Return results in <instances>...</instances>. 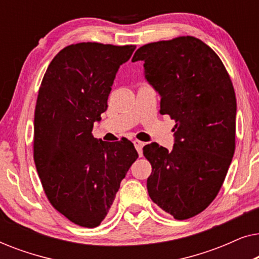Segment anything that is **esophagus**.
Listing matches in <instances>:
<instances>
[{
  "instance_id": "1",
  "label": "esophagus",
  "mask_w": 259,
  "mask_h": 259,
  "mask_svg": "<svg viewBox=\"0 0 259 259\" xmlns=\"http://www.w3.org/2000/svg\"><path fill=\"white\" fill-rule=\"evenodd\" d=\"M133 144H134V146H136L138 153H139L140 157H143V147H144L145 144L143 143V141H140V140H134Z\"/></svg>"
}]
</instances>
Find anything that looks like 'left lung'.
<instances>
[{
  "label": "left lung",
  "instance_id": "left-lung-1",
  "mask_svg": "<svg viewBox=\"0 0 259 259\" xmlns=\"http://www.w3.org/2000/svg\"><path fill=\"white\" fill-rule=\"evenodd\" d=\"M160 94V114L176 121V144L144 146L151 162L147 191L153 203L178 221L210 205L224 183L236 148V94L224 63L194 36L147 44L132 61Z\"/></svg>",
  "mask_w": 259,
  "mask_h": 259
}]
</instances>
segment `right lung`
<instances>
[{"mask_svg":"<svg viewBox=\"0 0 259 259\" xmlns=\"http://www.w3.org/2000/svg\"><path fill=\"white\" fill-rule=\"evenodd\" d=\"M136 46L80 42L49 63L35 106L34 161L52 206L74 224L100 225L138 152L128 139H95L119 67Z\"/></svg>","mask_w":259,"mask_h":259,"instance_id":"add662e5","label":"right lung"}]
</instances>
